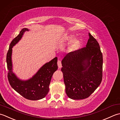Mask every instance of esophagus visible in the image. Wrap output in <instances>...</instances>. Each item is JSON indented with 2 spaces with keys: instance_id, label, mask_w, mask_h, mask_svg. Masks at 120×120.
I'll return each instance as SVG.
<instances>
[{
  "instance_id": "esophagus-1",
  "label": "esophagus",
  "mask_w": 120,
  "mask_h": 120,
  "mask_svg": "<svg viewBox=\"0 0 120 120\" xmlns=\"http://www.w3.org/2000/svg\"><path fill=\"white\" fill-rule=\"evenodd\" d=\"M57 65H58V67L59 68H60L62 67V62H61V61L60 60H58Z\"/></svg>"
}]
</instances>
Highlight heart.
I'll list each match as a JSON object with an SVG mask.
<instances>
[{"mask_svg": "<svg viewBox=\"0 0 120 120\" xmlns=\"http://www.w3.org/2000/svg\"><path fill=\"white\" fill-rule=\"evenodd\" d=\"M73 38V35H70L68 36L66 38V41H70L72 40ZM81 46V41L78 39H75L73 40L71 43L70 44L69 48H68V51L69 52H74V51H77L79 49Z\"/></svg>", "mask_w": 120, "mask_h": 120, "instance_id": "heart-1", "label": "heart"}]
</instances>
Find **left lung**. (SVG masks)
<instances>
[{"instance_id": "8db88e82", "label": "left lung", "mask_w": 120, "mask_h": 120, "mask_svg": "<svg viewBox=\"0 0 120 120\" xmlns=\"http://www.w3.org/2000/svg\"><path fill=\"white\" fill-rule=\"evenodd\" d=\"M89 35L85 47L67 54L62 61L66 93L72 99L89 97L102 81V54L96 39Z\"/></svg>"}]
</instances>
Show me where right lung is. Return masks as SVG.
Listing matches in <instances>:
<instances>
[{"label": "right lung", "mask_w": 120, "mask_h": 120, "mask_svg": "<svg viewBox=\"0 0 120 120\" xmlns=\"http://www.w3.org/2000/svg\"><path fill=\"white\" fill-rule=\"evenodd\" d=\"M28 30L27 28L22 29L10 45L6 58L7 68L9 70L8 79L11 87L18 93L26 99L36 101L45 97L48 93L51 78L58 68L57 58L56 57L44 65L30 79L24 81L18 79L12 70V48L21 39L24 33Z\"/></svg>", "instance_id": "obj_1"}]
</instances>
